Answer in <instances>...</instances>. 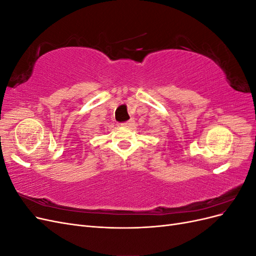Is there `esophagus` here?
<instances>
[{
    "label": "esophagus",
    "instance_id": "obj_1",
    "mask_svg": "<svg viewBox=\"0 0 256 256\" xmlns=\"http://www.w3.org/2000/svg\"><path fill=\"white\" fill-rule=\"evenodd\" d=\"M122 126L125 127V128H131V127H134V120H130L126 122H122Z\"/></svg>",
    "mask_w": 256,
    "mask_h": 256
}]
</instances>
